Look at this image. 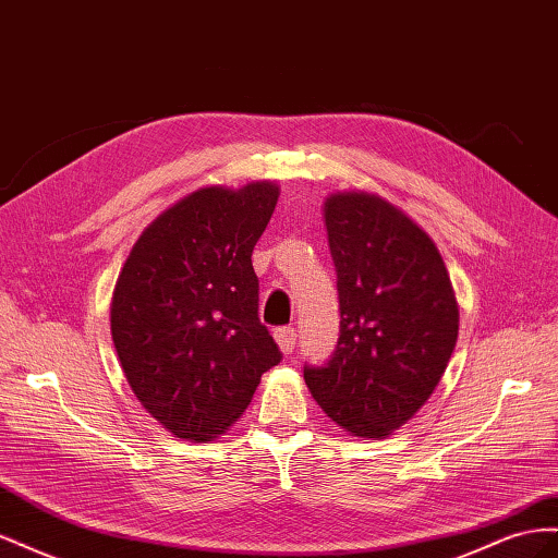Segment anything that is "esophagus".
<instances>
[{"instance_id":"obj_1","label":"esophagus","mask_w":558,"mask_h":558,"mask_svg":"<svg viewBox=\"0 0 558 558\" xmlns=\"http://www.w3.org/2000/svg\"><path fill=\"white\" fill-rule=\"evenodd\" d=\"M275 340L283 353H293V349L298 344V332H295V328H277Z\"/></svg>"}]
</instances>
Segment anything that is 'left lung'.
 <instances>
[{
    "mask_svg": "<svg viewBox=\"0 0 558 558\" xmlns=\"http://www.w3.org/2000/svg\"><path fill=\"white\" fill-rule=\"evenodd\" d=\"M340 337L305 365L314 400L356 437H386L435 391L459 335L440 251L408 216L369 193L326 202Z\"/></svg>",
    "mask_w": 558,
    "mask_h": 558,
    "instance_id": "1",
    "label": "left lung"
}]
</instances>
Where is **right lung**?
<instances>
[{
  "instance_id": "right-lung-1",
  "label": "right lung",
  "mask_w": 558,
  "mask_h": 558,
  "mask_svg": "<svg viewBox=\"0 0 558 558\" xmlns=\"http://www.w3.org/2000/svg\"><path fill=\"white\" fill-rule=\"evenodd\" d=\"M279 189H199L134 244L111 302V335L144 410L181 440L209 442L248 408L281 363L258 316L251 253Z\"/></svg>"
}]
</instances>
